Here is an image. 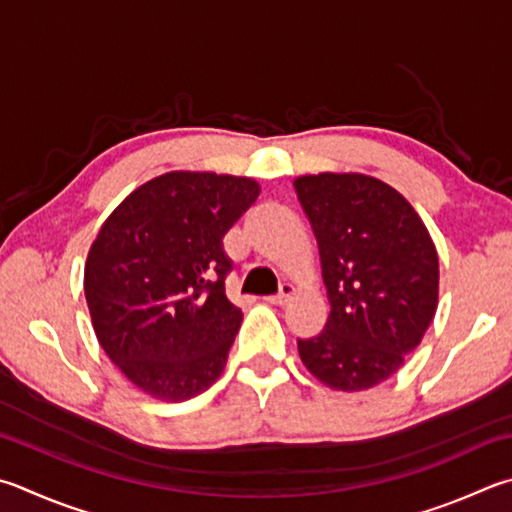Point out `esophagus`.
I'll use <instances>...</instances> for the list:
<instances>
[{
	"mask_svg": "<svg viewBox=\"0 0 512 512\" xmlns=\"http://www.w3.org/2000/svg\"><path fill=\"white\" fill-rule=\"evenodd\" d=\"M293 295H295V288H293V284L284 282V284L280 286V293H277V295H268L266 300L271 302V304H286L288 300H291Z\"/></svg>",
	"mask_w": 512,
	"mask_h": 512,
	"instance_id": "obj_1",
	"label": "esophagus"
}]
</instances>
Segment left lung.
I'll return each instance as SVG.
<instances>
[{
	"label": "left lung",
	"instance_id": "obj_1",
	"mask_svg": "<svg viewBox=\"0 0 512 512\" xmlns=\"http://www.w3.org/2000/svg\"><path fill=\"white\" fill-rule=\"evenodd\" d=\"M320 248L331 304L318 336L297 340L304 367L331 389L362 392L394 376L439 300V257L421 217L365 174L293 181Z\"/></svg>",
	"mask_w": 512,
	"mask_h": 512
}]
</instances>
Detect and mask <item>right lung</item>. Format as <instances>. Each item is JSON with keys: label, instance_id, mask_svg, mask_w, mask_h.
<instances>
[{"label": "right lung", "instance_id": "right-lung-1", "mask_svg": "<svg viewBox=\"0 0 512 512\" xmlns=\"http://www.w3.org/2000/svg\"><path fill=\"white\" fill-rule=\"evenodd\" d=\"M246 176L167 172L136 188L102 224L85 266L100 347L159 401L215 383L241 324L226 297L224 237L253 206Z\"/></svg>", "mask_w": 512, "mask_h": 512}]
</instances>
